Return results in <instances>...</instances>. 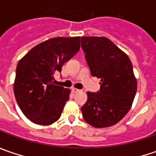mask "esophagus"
I'll use <instances>...</instances> for the list:
<instances>
[{"label":"esophagus","mask_w":156,"mask_h":156,"mask_svg":"<svg viewBox=\"0 0 156 156\" xmlns=\"http://www.w3.org/2000/svg\"><path fill=\"white\" fill-rule=\"evenodd\" d=\"M72 91H73V93H79V92H80V91H81V90H80V89H78V88H75V87H73V88H72Z\"/></svg>","instance_id":"obj_1"}]
</instances>
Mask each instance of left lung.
Instances as JSON below:
<instances>
[{"mask_svg":"<svg viewBox=\"0 0 156 156\" xmlns=\"http://www.w3.org/2000/svg\"><path fill=\"white\" fill-rule=\"evenodd\" d=\"M81 48L91 75L101 79L100 91L87 93L82 116L94 128L113 126L128 114L136 94L131 61L106 37H81Z\"/></svg>","mask_w":156,"mask_h":156,"instance_id":"obj_1","label":"left lung"}]
</instances>
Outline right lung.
Here are the masks:
<instances>
[{
  "label": "right lung",
  "instance_id": "right-lung-1",
  "mask_svg": "<svg viewBox=\"0 0 156 156\" xmlns=\"http://www.w3.org/2000/svg\"><path fill=\"white\" fill-rule=\"evenodd\" d=\"M80 40V36L47 40L18 62L14 93L21 110L32 122L50 125L61 117L70 89L55 85L54 75L79 51Z\"/></svg>",
  "mask_w": 156,
  "mask_h": 156
}]
</instances>
